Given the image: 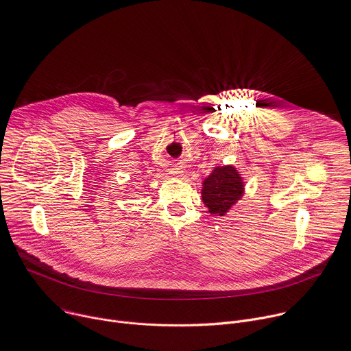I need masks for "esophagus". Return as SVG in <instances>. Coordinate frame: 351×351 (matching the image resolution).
<instances>
[{
    "label": "esophagus",
    "instance_id": "esophagus-1",
    "mask_svg": "<svg viewBox=\"0 0 351 351\" xmlns=\"http://www.w3.org/2000/svg\"><path fill=\"white\" fill-rule=\"evenodd\" d=\"M170 171H171V174H174V176H178V177L182 176V170H180V169H173V170H170Z\"/></svg>",
    "mask_w": 351,
    "mask_h": 351
}]
</instances>
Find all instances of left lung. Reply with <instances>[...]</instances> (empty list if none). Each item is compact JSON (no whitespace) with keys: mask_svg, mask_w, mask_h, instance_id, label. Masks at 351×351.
<instances>
[{"mask_svg":"<svg viewBox=\"0 0 351 351\" xmlns=\"http://www.w3.org/2000/svg\"><path fill=\"white\" fill-rule=\"evenodd\" d=\"M245 180L234 165H217L202 182L200 197L212 216L224 217L243 197Z\"/></svg>","mask_w":351,"mask_h":351,"instance_id":"left-lung-1","label":"left lung"}]
</instances>
